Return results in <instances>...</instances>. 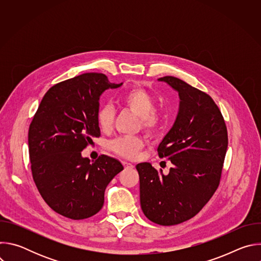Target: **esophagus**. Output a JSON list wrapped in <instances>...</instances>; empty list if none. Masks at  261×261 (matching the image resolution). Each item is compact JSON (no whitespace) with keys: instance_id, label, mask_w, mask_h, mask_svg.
I'll return each instance as SVG.
<instances>
[{"instance_id":"1","label":"esophagus","mask_w":261,"mask_h":261,"mask_svg":"<svg viewBox=\"0 0 261 261\" xmlns=\"http://www.w3.org/2000/svg\"><path fill=\"white\" fill-rule=\"evenodd\" d=\"M123 165H124L125 168H133L134 167L133 164H131L129 162H126V161H123Z\"/></svg>"}]
</instances>
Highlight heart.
Wrapping results in <instances>:
<instances>
[{"instance_id":"heart-1","label":"heart","mask_w":261,"mask_h":261,"mask_svg":"<svg viewBox=\"0 0 261 261\" xmlns=\"http://www.w3.org/2000/svg\"><path fill=\"white\" fill-rule=\"evenodd\" d=\"M118 103L126 107L139 117V126L147 134H156L162 127L164 114L162 110L154 107V96L142 88H133L124 93L118 100ZM115 110L109 104L102 105L97 113V123L100 129L108 132L113 128ZM144 141L139 136H124L111 141L110 148L116 154L128 158H135L143 147Z\"/></svg>"}]
</instances>
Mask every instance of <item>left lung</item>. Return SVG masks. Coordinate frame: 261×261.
I'll return each mask as SVG.
<instances>
[{"label": "left lung", "instance_id": "1", "mask_svg": "<svg viewBox=\"0 0 261 261\" xmlns=\"http://www.w3.org/2000/svg\"><path fill=\"white\" fill-rule=\"evenodd\" d=\"M158 81L174 89L180 100L176 120L157 150L171 167L168 174L147 162L137 164L136 169L144 216L156 224L170 226L193 218L216 192L228 135L211 96L173 76Z\"/></svg>", "mask_w": 261, "mask_h": 261}]
</instances>
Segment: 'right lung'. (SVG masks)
Here are the masks:
<instances>
[{
	"label": "right lung",
	"mask_w": 261,
	"mask_h": 261,
	"mask_svg": "<svg viewBox=\"0 0 261 261\" xmlns=\"http://www.w3.org/2000/svg\"><path fill=\"white\" fill-rule=\"evenodd\" d=\"M111 84L102 73H84L51 87L29 128L33 179L44 201L73 220L97 214L109 181L124 167L105 155L91 163L82 151L100 136L99 98Z\"/></svg>",
	"instance_id": "obj_1"
}]
</instances>
